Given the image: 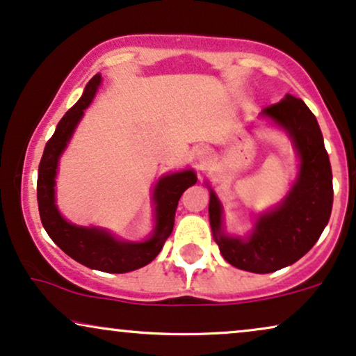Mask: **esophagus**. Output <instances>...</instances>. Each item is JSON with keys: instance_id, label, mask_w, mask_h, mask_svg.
Returning a JSON list of instances; mask_svg holds the SVG:
<instances>
[{"instance_id": "obj_1", "label": "esophagus", "mask_w": 356, "mask_h": 356, "mask_svg": "<svg viewBox=\"0 0 356 356\" xmlns=\"http://www.w3.org/2000/svg\"><path fill=\"white\" fill-rule=\"evenodd\" d=\"M210 149H209V147H200V149H199V152H197V156H199V159L200 161H205V159H209V156H210Z\"/></svg>"}]
</instances>
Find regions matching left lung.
<instances>
[{
  "label": "left lung",
  "instance_id": "left-lung-1",
  "mask_svg": "<svg viewBox=\"0 0 356 356\" xmlns=\"http://www.w3.org/2000/svg\"><path fill=\"white\" fill-rule=\"evenodd\" d=\"M261 115L289 131L300 156L298 182L276 210L261 215L246 240L222 233V205L213 191H210L209 215L223 258L238 269L266 274L296 263L316 245L330 218L334 186L321 128L300 98L286 95Z\"/></svg>",
  "mask_w": 356,
  "mask_h": 356
}]
</instances>
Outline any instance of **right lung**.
I'll list each match as a JSON object with an SVG mask.
<instances>
[{
	"label": "right lung",
	"mask_w": 356,
	"mask_h": 356,
	"mask_svg": "<svg viewBox=\"0 0 356 356\" xmlns=\"http://www.w3.org/2000/svg\"><path fill=\"white\" fill-rule=\"evenodd\" d=\"M102 77L95 75L85 87L80 100L70 108L58 121L56 133L44 147L42 159L38 172V204L40 222L47 235L64 253L83 266L105 273H128L146 266L163 250L164 241L172 233L174 215L179 199L188 187L197 182L192 170L164 175L154 188L156 202V228L154 235L145 243H124L115 240L106 232L97 228L75 227L58 213L54 204V177H56L57 161L74 133L75 126L82 118L83 110L95 97Z\"/></svg>",
	"instance_id": "right-lung-1"
}]
</instances>
